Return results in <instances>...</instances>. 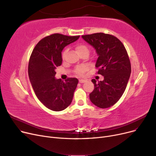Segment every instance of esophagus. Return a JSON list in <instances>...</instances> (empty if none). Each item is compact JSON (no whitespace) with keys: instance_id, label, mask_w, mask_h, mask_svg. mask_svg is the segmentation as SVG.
<instances>
[{"instance_id":"obj_1","label":"esophagus","mask_w":156,"mask_h":156,"mask_svg":"<svg viewBox=\"0 0 156 156\" xmlns=\"http://www.w3.org/2000/svg\"><path fill=\"white\" fill-rule=\"evenodd\" d=\"M85 81H86V80H83V79H80V80H79V82H80V83H85Z\"/></svg>"}]
</instances>
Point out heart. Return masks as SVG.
I'll return each instance as SVG.
<instances>
[{"mask_svg":"<svg viewBox=\"0 0 156 156\" xmlns=\"http://www.w3.org/2000/svg\"><path fill=\"white\" fill-rule=\"evenodd\" d=\"M76 50L78 54H80L83 52H87L88 53V47L85 44H78L76 47ZM67 54V50H64L62 53V59H64L66 55ZM87 69V67L86 66H78L75 68V73H77L78 75H81L85 72V71Z\"/></svg>","mask_w":156,"mask_h":156,"instance_id":"b5f03b06","label":"heart"}]
</instances>
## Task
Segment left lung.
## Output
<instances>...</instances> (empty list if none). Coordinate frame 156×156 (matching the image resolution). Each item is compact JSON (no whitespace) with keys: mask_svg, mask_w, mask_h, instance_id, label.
Returning a JSON list of instances; mask_svg holds the SVG:
<instances>
[{"mask_svg":"<svg viewBox=\"0 0 156 156\" xmlns=\"http://www.w3.org/2000/svg\"><path fill=\"white\" fill-rule=\"evenodd\" d=\"M99 55L95 67L104 80L92 81L94 90L90 94L91 102L102 109L115 104L123 94L131 73V63L126 48L116 37L104 33L82 35Z\"/></svg>","mask_w":156,"mask_h":156,"instance_id":"1","label":"left lung"}]
</instances>
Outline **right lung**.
Returning a JSON list of instances; mask_svg holds the SVG:
<instances>
[{
    "label": "right lung",
    "instance_id": "right-lung-1",
    "mask_svg": "<svg viewBox=\"0 0 156 156\" xmlns=\"http://www.w3.org/2000/svg\"><path fill=\"white\" fill-rule=\"evenodd\" d=\"M80 36L54 34L40 40L30 57L28 75L38 100L46 108L61 111L71 104L78 80L68 78L65 82L55 79V69L62 64L61 52Z\"/></svg>",
    "mask_w": 156,
    "mask_h": 156
}]
</instances>
